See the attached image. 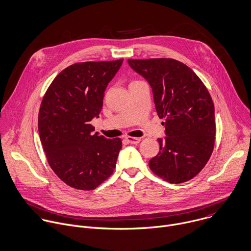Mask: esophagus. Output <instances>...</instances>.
I'll list each match as a JSON object with an SVG mask.
<instances>
[{
    "label": "esophagus",
    "mask_w": 251,
    "mask_h": 251,
    "mask_svg": "<svg viewBox=\"0 0 251 251\" xmlns=\"http://www.w3.org/2000/svg\"><path fill=\"white\" fill-rule=\"evenodd\" d=\"M125 140H126L128 143L132 144V145H137V144H139L140 141H141L140 138H134V137H126Z\"/></svg>",
    "instance_id": "esophagus-1"
}]
</instances>
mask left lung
<instances>
[{"label": "left lung", "instance_id": "left-lung-1", "mask_svg": "<svg viewBox=\"0 0 251 251\" xmlns=\"http://www.w3.org/2000/svg\"><path fill=\"white\" fill-rule=\"evenodd\" d=\"M128 64L150 83L157 115L164 120L165 137L157 139L159 151L150 159V169L170 183L192 179L215 144V108L208 90L189 67L175 59H129Z\"/></svg>", "mask_w": 251, "mask_h": 251}]
</instances>
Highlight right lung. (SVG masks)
Returning a JSON list of instances; mask_svg holds the SVG:
<instances>
[{
	"mask_svg": "<svg viewBox=\"0 0 251 251\" xmlns=\"http://www.w3.org/2000/svg\"><path fill=\"white\" fill-rule=\"evenodd\" d=\"M116 61L76 63L51 82L38 114V132L49 165L67 185L94 190L113 173L122 148L119 138L94 133L104 92L122 65Z\"/></svg>",
	"mask_w": 251,
	"mask_h": 251,
	"instance_id": "right-lung-1",
	"label": "right lung"
}]
</instances>
